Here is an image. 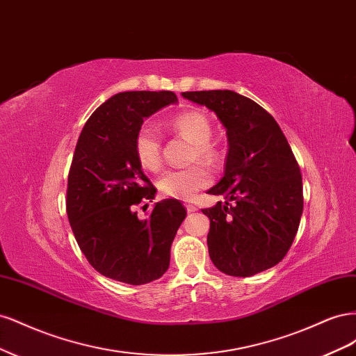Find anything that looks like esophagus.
<instances>
[{"instance_id":"obj_1","label":"esophagus","mask_w":356,"mask_h":356,"mask_svg":"<svg viewBox=\"0 0 356 356\" xmlns=\"http://www.w3.org/2000/svg\"><path fill=\"white\" fill-rule=\"evenodd\" d=\"M186 208H187V211H188V212H196V211H197V207H196V204H191V203H187V204H186Z\"/></svg>"}]
</instances>
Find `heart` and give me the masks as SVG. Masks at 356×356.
<instances>
[{
	"mask_svg": "<svg viewBox=\"0 0 356 356\" xmlns=\"http://www.w3.org/2000/svg\"><path fill=\"white\" fill-rule=\"evenodd\" d=\"M169 127L178 135L186 136L195 144L191 159H200L208 165L217 163L220 149L211 143L212 124L209 118L199 111H184L169 120ZM138 163L143 169L157 172L161 168V141L159 134L149 126L138 129L134 141ZM211 174L203 165H193L184 169L169 170L159 179V190L163 196L190 200L197 191L209 186Z\"/></svg>",
	"mask_w": 356,
	"mask_h": 356,
	"instance_id": "heart-1",
	"label": "heart"
}]
</instances>
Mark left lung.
Listing matches in <instances>:
<instances>
[{"label": "left lung", "mask_w": 356, "mask_h": 356, "mask_svg": "<svg viewBox=\"0 0 356 356\" xmlns=\"http://www.w3.org/2000/svg\"><path fill=\"white\" fill-rule=\"evenodd\" d=\"M182 98L217 114L229 143L224 177L208 190L225 202L202 209L211 221V260L230 276L267 270L286 255L303 213V182L286 138L263 106L233 90Z\"/></svg>", "instance_id": "left-lung-1"}]
</instances>
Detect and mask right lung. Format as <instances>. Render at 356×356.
I'll return each mask as SVG.
<instances>
[{"mask_svg": "<svg viewBox=\"0 0 356 356\" xmlns=\"http://www.w3.org/2000/svg\"><path fill=\"white\" fill-rule=\"evenodd\" d=\"M177 102L168 90L117 93L96 108L75 145L68 220L88 261L114 281L148 284L169 267L170 245L187 212L179 200L165 199L148 218L138 217L135 207L152 202L156 188L138 163L134 141L145 118Z\"/></svg>", "mask_w": 356, "mask_h": 356, "instance_id": "1", "label": "right lung"}]
</instances>
